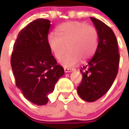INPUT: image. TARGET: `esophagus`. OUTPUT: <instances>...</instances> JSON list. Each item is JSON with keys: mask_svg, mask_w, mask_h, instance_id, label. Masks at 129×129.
I'll return each instance as SVG.
<instances>
[{"mask_svg": "<svg viewBox=\"0 0 129 129\" xmlns=\"http://www.w3.org/2000/svg\"><path fill=\"white\" fill-rule=\"evenodd\" d=\"M73 71V69H71V68H64L65 73H70V72H72Z\"/></svg>", "mask_w": 129, "mask_h": 129, "instance_id": "esophagus-1", "label": "esophagus"}]
</instances>
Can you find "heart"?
Wrapping results in <instances>:
<instances>
[{"mask_svg": "<svg viewBox=\"0 0 129 129\" xmlns=\"http://www.w3.org/2000/svg\"><path fill=\"white\" fill-rule=\"evenodd\" d=\"M57 36L50 33L47 43L56 58H60L67 51H70L60 59L64 67H73L80 60L86 61L92 57L98 47L99 33L95 27L83 22L71 21L60 25L56 29Z\"/></svg>", "mask_w": 129, "mask_h": 129, "instance_id": "heart-1", "label": "heart"}]
</instances>
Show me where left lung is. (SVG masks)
Returning <instances> with one entry per match:
<instances>
[{"label":"left lung","instance_id":"obj_1","mask_svg":"<svg viewBox=\"0 0 129 129\" xmlns=\"http://www.w3.org/2000/svg\"><path fill=\"white\" fill-rule=\"evenodd\" d=\"M91 19L99 33V44L93 58L80 70L82 80L77 87L80 98L87 102H93L108 92L117 75L119 63L114 32L101 21Z\"/></svg>","mask_w":129,"mask_h":129}]
</instances>
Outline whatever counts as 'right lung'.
<instances>
[{
    "label": "right lung",
    "instance_id": "right-lung-1",
    "mask_svg": "<svg viewBox=\"0 0 129 129\" xmlns=\"http://www.w3.org/2000/svg\"><path fill=\"white\" fill-rule=\"evenodd\" d=\"M50 21L38 19L18 34L11 56L16 86L24 97L38 105L48 102L56 83L64 74L47 43Z\"/></svg>",
    "mask_w": 129,
    "mask_h": 129
}]
</instances>
